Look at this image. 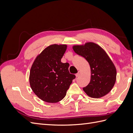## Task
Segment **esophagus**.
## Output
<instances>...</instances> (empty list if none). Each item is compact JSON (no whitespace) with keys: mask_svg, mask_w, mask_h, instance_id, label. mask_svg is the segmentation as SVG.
I'll return each instance as SVG.
<instances>
[{"mask_svg":"<svg viewBox=\"0 0 133 133\" xmlns=\"http://www.w3.org/2000/svg\"><path fill=\"white\" fill-rule=\"evenodd\" d=\"M80 74H81V73H80V71H79L78 73L75 74V75H76V77H78V76H79V75H80Z\"/></svg>","mask_w":133,"mask_h":133,"instance_id":"esophagus-1","label":"esophagus"}]
</instances>
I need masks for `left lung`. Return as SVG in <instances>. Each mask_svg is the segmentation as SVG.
Listing matches in <instances>:
<instances>
[{"instance_id": "1", "label": "left lung", "mask_w": 133, "mask_h": 133, "mask_svg": "<svg viewBox=\"0 0 133 133\" xmlns=\"http://www.w3.org/2000/svg\"><path fill=\"white\" fill-rule=\"evenodd\" d=\"M75 53L85 58L91 69L90 81L83 90L91 98H99L113 88L116 76L114 64L103 48L94 43L74 45Z\"/></svg>"}]
</instances>
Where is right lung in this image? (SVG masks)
<instances>
[{"mask_svg":"<svg viewBox=\"0 0 133 133\" xmlns=\"http://www.w3.org/2000/svg\"><path fill=\"white\" fill-rule=\"evenodd\" d=\"M67 45L53 44L37 56L30 71L32 90L43 101L54 103L65 97L75 75L70 74L69 64L61 62Z\"/></svg>","mask_w":133,"mask_h":133,"instance_id":"1","label":"right lung"}]
</instances>
